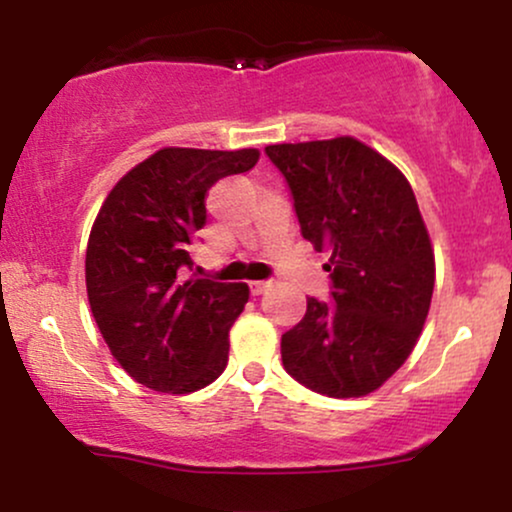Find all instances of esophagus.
<instances>
[{
	"label": "esophagus",
	"mask_w": 512,
	"mask_h": 512,
	"mask_svg": "<svg viewBox=\"0 0 512 512\" xmlns=\"http://www.w3.org/2000/svg\"><path fill=\"white\" fill-rule=\"evenodd\" d=\"M269 286H272V281H252L250 293H252V296H262V293L267 291Z\"/></svg>",
	"instance_id": "obj_1"
}]
</instances>
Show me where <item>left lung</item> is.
<instances>
[{
    "label": "left lung",
    "instance_id": "1",
    "mask_svg": "<svg viewBox=\"0 0 512 512\" xmlns=\"http://www.w3.org/2000/svg\"><path fill=\"white\" fill-rule=\"evenodd\" d=\"M305 240L330 250V301L308 298L281 334L286 373L327 397H363L407 361L431 308L436 262L414 190L354 137L264 149Z\"/></svg>",
    "mask_w": 512,
    "mask_h": 512
}]
</instances>
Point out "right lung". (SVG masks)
Instances as JSON below:
<instances>
[{
	"label": "right lung",
	"instance_id": "right-lung-1",
	"mask_svg": "<svg viewBox=\"0 0 512 512\" xmlns=\"http://www.w3.org/2000/svg\"><path fill=\"white\" fill-rule=\"evenodd\" d=\"M257 149H161L105 197L86 248V291L110 354L137 383L187 395L228 363V332L243 313L245 284L180 281L207 223V195L250 170Z\"/></svg>",
	"mask_w": 512,
	"mask_h": 512
}]
</instances>
